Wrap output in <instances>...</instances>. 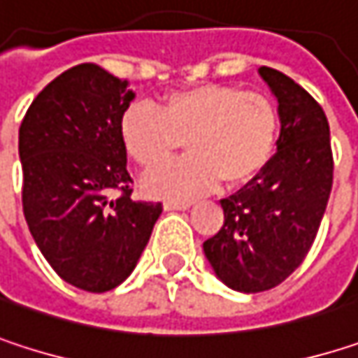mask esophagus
<instances>
[{"label": "esophagus", "instance_id": "esophagus-1", "mask_svg": "<svg viewBox=\"0 0 358 358\" xmlns=\"http://www.w3.org/2000/svg\"><path fill=\"white\" fill-rule=\"evenodd\" d=\"M164 207H166V211H178V209H188L190 203L188 201H166Z\"/></svg>", "mask_w": 358, "mask_h": 358}]
</instances>
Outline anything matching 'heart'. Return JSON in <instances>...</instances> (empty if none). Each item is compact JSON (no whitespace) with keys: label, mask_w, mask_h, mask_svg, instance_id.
<instances>
[{"label":"heart","mask_w":358,"mask_h":358,"mask_svg":"<svg viewBox=\"0 0 358 358\" xmlns=\"http://www.w3.org/2000/svg\"><path fill=\"white\" fill-rule=\"evenodd\" d=\"M124 151L151 170L178 150L191 153L145 176V190L164 199H192L247 184L271 162L280 134V111L271 97L234 85L203 83L172 91L162 108L132 103L117 124Z\"/></svg>","instance_id":"1"}]
</instances>
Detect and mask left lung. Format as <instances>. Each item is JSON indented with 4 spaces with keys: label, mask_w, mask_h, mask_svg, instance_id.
<instances>
[{
    "label": "left lung",
    "mask_w": 358,
    "mask_h": 358,
    "mask_svg": "<svg viewBox=\"0 0 358 358\" xmlns=\"http://www.w3.org/2000/svg\"><path fill=\"white\" fill-rule=\"evenodd\" d=\"M259 74L278 97V153L259 176L220 201L224 226L203 243L215 275L238 292L271 290L303 263L334 182L322 106L286 74L267 66Z\"/></svg>",
    "instance_id": "8db88e82"
}]
</instances>
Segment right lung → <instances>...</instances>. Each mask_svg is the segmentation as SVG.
<instances>
[{
	"label": "right lung",
	"mask_w": 358,
	"mask_h": 358,
	"mask_svg": "<svg viewBox=\"0 0 358 358\" xmlns=\"http://www.w3.org/2000/svg\"><path fill=\"white\" fill-rule=\"evenodd\" d=\"M134 93L97 64L51 80L20 124L22 209L55 273L108 292L136 267L162 203L134 201L117 124Z\"/></svg>",
	"instance_id": "obj_1"
}]
</instances>
